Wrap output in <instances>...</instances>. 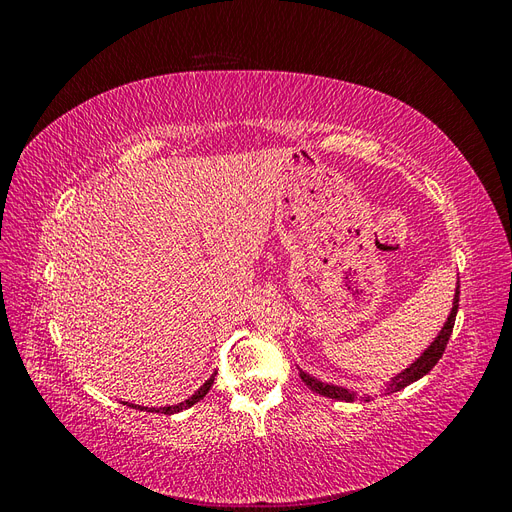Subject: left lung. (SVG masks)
Returning a JSON list of instances; mask_svg holds the SVG:
<instances>
[{
    "instance_id": "8db88e82",
    "label": "left lung",
    "mask_w": 512,
    "mask_h": 512,
    "mask_svg": "<svg viewBox=\"0 0 512 512\" xmlns=\"http://www.w3.org/2000/svg\"><path fill=\"white\" fill-rule=\"evenodd\" d=\"M457 309H459V282H457V290H455L453 309H451V314H448L442 331L438 333L436 339H433L431 346H429L421 356H418V359H416L410 367H406L404 371H401V374H397L395 378H391L389 386H386V393H384V395L397 393V391H401V389H406L408 384H412V382H416V380H421L425 374H429V371L433 369V365H436V363L442 359L444 348H446V344H448V339H451V333H453V327H455ZM299 376H301V380L309 386V389H312V391L318 393V395H322V397L337 399V401H354V399H356V395L350 393L348 389H344V386H335V384H329V382H320V380L312 378L309 374H305L303 369H299ZM363 399L369 401V397H363Z\"/></svg>"
}]
</instances>
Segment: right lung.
Instances as JSON below:
<instances>
[{
	"label": "right lung",
	"instance_id": "1",
	"mask_svg": "<svg viewBox=\"0 0 512 512\" xmlns=\"http://www.w3.org/2000/svg\"><path fill=\"white\" fill-rule=\"evenodd\" d=\"M213 380H215V374L200 386V389L192 395V397H188L185 401H181V404H177V406H164V408H145V406H136V404H128V401H123V406H130V408H138V410H145V412H162V414H177V412H181V410H188V408H192L194 404H198L200 399H203L207 393H209V389H211V384H213Z\"/></svg>",
	"mask_w": 512,
	"mask_h": 512
}]
</instances>
